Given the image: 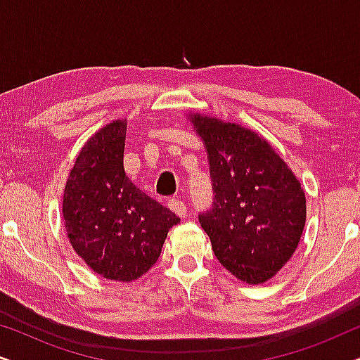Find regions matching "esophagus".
<instances>
[{"label":"esophagus","mask_w":360,"mask_h":360,"mask_svg":"<svg viewBox=\"0 0 360 360\" xmlns=\"http://www.w3.org/2000/svg\"><path fill=\"white\" fill-rule=\"evenodd\" d=\"M169 208H170L172 211H174V213H175L176 216H180V218H185V214H186V205H185L181 200H179V198L170 200V201H169Z\"/></svg>","instance_id":"esophagus-1"}]
</instances>
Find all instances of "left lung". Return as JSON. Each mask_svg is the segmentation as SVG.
Returning a JSON list of instances; mask_svg holds the SVG:
<instances>
[{"label":"left lung","instance_id":"left-lung-1","mask_svg":"<svg viewBox=\"0 0 360 360\" xmlns=\"http://www.w3.org/2000/svg\"><path fill=\"white\" fill-rule=\"evenodd\" d=\"M203 141L213 208L198 216L216 259L249 285L267 282L288 262L307 223V196L267 139L219 117L190 112Z\"/></svg>","mask_w":360,"mask_h":360}]
</instances>
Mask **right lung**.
Returning <instances> with one entry per match:
<instances>
[{
	"instance_id": "add662e5",
	"label": "right lung",
	"mask_w": 360,
	"mask_h": 360,
	"mask_svg": "<svg viewBox=\"0 0 360 360\" xmlns=\"http://www.w3.org/2000/svg\"><path fill=\"white\" fill-rule=\"evenodd\" d=\"M126 120H116L85 142L67 179L62 214L67 238L88 267L127 283L157 262L180 218L126 175Z\"/></svg>"
}]
</instances>
